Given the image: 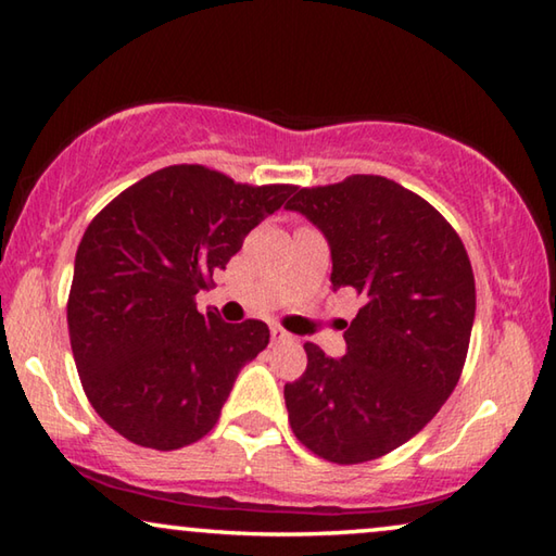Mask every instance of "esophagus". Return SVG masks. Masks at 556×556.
Instances as JSON below:
<instances>
[{
	"mask_svg": "<svg viewBox=\"0 0 556 556\" xmlns=\"http://www.w3.org/2000/svg\"><path fill=\"white\" fill-rule=\"evenodd\" d=\"M269 336H271V343H291L294 341V338H291L285 328H279V326H271L269 328Z\"/></svg>",
	"mask_w": 556,
	"mask_h": 556,
	"instance_id": "1",
	"label": "esophagus"
}]
</instances>
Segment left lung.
I'll use <instances>...</instances> for the list:
<instances>
[{
    "instance_id": "left-lung-1",
    "label": "left lung",
    "mask_w": 556,
    "mask_h": 556,
    "mask_svg": "<svg viewBox=\"0 0 556 556\" xmlns=\"http://www.w3.org/2000/svg\"><path fill=\"white\" fill-rule=\"evenodd\" d=\"M289 211L331 248L333 291L363 308L345 355L304 343L306 372L285 384L296 439L333 464H363L425 429L454 392L476 318L466 248L437 208L384 176L299 188Z\"/></svg>"
}]
</instances>
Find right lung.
I'll return each mask as SVG.
<instances>
[{"label":"right lung","mask_w":556,"mask_h":556,"mask_svg":"<svg viewBox=\"0 0 556 556\" xmlns=\"http://www.w3.org/2000/svg\"><path fill=\"white\" fill-rule=\"evenodd\" d=\"M294 191L178 164L129 186L88 225L75 252L68 333L83 390L117 434L174 451L215 427L269 328L201 314L195 294Z\"/></svg>","instance_id":"1"}]
</instances>
